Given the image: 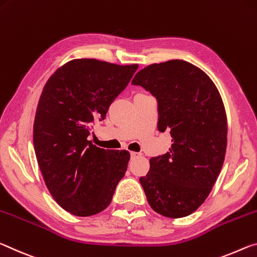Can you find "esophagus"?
<instances>
[{
	"label": "esophagus",
	"instance_id": "esophagus-1",
	"mask_svg": "<svg viewBox=\"0 0 257 257\" xmlns=\"http://www.w3.org/2000/svg\"><path fill=\"white\" fill-rule=\"evenodd\" d=\"M130 155H131V158H136L139 154L138 153H134V151H131V153H130Z\"/></svg>",
	"mask_w": 257,
	"mask_h": 257
}]
</instances>
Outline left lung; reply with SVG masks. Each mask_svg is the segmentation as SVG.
<instances>
[{"label": "left lung", "mask_w": 257, "mask_h": 257, "mask_svg": "<svg viewBox=\"0 0 257 257\" xmlns=\"http://www.w3.org/2000/svg\"><path fill=\"white\" fill-rule=\"evenodd\" d=\"M132 84L157 99L158 130L172 137L170 150L151 158L148 174L140 178L147 200L163 216L190 215L207 198L224 162L228 123L220 92L183 60L147 66Z\"/></svg>", "instance_id": "1"}]
</instances>
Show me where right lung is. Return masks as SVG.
Wrapping results in <instances>:
<instances>
[{"instance_id":"add662e5","label":"right lung","mask_w":257,"mask_h":257,"mask_svg":"<svg viewBox=\"0 0 257 257\" xmlns=\"http://www.w3.org/2000/svg\"><path fill=\"white\" fill-rule=\"evenodd\" d=\"M138 67L75 59L54 71L42 91L34 149L50 193L73 215L91 216L107 208L127 170L128 151L101 149L87 138Z\"/></svg>"}]
</instances>
